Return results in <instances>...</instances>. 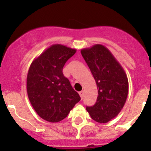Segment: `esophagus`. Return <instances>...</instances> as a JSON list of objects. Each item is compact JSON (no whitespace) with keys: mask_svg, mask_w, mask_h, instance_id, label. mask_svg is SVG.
<instances>
[{"mask_svg":"<svg viewBox=\"0 0 151 151\" xmlns=\"http://www.w3.org/2000/svg\"><path fill=\"white\" fill-rule=\"evenodd\" d=\"M79 94H80V97H81V99H83V96H84V91H80V92L79 93Z\"/></svg>","mask_w":151,"mask_h":151,"instance_id":"esophagus-1","label":"esophagus"}]
</instances>
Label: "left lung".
<instances>
[{
    "instance_id": "1",
    "label": "left lung",
    "mask_w": 151,
    "mask_h": 151,
    "mask_svg": "<svg viewBox=\"0 0 151 151\" xmlns=\"http://www.w3.org/2000/svg\"><path fill=\"white\" fill-rule=\"evenodd\" d=\"M81 54L98 88L96 102L86 109L93 121L106 123L119 114L126 103L129 93L127 76L113 55L103 45L82 49Z\"/></svg>"
}]
</instances>
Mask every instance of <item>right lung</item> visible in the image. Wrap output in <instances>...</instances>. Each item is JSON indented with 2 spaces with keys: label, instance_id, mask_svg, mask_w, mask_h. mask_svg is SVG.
<instances>
[{
  "label": "right lung",
  "instance_id": "obj_1",
  "mask_svg": "<svg viewBox=\"0 0 151 151\" xmlns=\"http://www.w3.org/2000/svg\"><path fill=\"white\" fill-rule=\"evenodd\" d=\"M77 50L53 45L33 60L27 75V93L39 117L50 123L62 121L80 101L78 93L63 74V68Z\"/></svg>",
  "mask_w": 151,
  "mask_h": 151
}]
</instances>
